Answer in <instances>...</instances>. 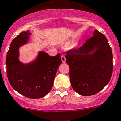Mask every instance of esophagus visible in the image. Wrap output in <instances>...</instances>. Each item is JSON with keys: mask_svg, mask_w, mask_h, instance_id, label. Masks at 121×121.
Returning a JSON list of instances; mask_svg holds the SVG:
<instances>
[{"mask_svg": "<svg viewBox=\"0 0 121 121\" xmlns=\"http://www.w3.org/2000/svg\"><path fill=\"white\" fill-rule=\"evenodd\" d=\"M61 58L62 62H63V63H65V61H66V59H65V57L64 55H61Z\"/></svg>", "mask_w": 121, "mask_h": 121, "instance_id": "34e87169", "label": "esophagus"}]
</instances>
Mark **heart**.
Instances as JSON below:
<instances>
[{"label":"heart","instance_id":"1","mask_svg":"<svg viewBox=\"0 0 121 121\" xmlns=\"http://www.w3.org/2000/svg\"><path fill=\"white\" fill-rule=\"evenodd\" d=\"M69 44H70V43H67V45H69Z\"/></svg>","mask_w":121,"mask_h":121}]
</instances>
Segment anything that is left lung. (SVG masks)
I'll list each match as a JSON object with an SVG mask.
<instances>
[{
	"label": "left lung",
	"mask_w": 121,
	"mask_h": 121,
	"mask_svg": "<svg viewBox=\"0 0 121 121\" xmlns=\"http://www.w3.org/2000/svg\"><path fill=\"white\" fill-rule=\"evenodd\" d=\"M73 89L82 96L95 95L109 82L113 55L107 38L95 30L93 37L80 48L66 52Z\"/></svg>",
	"instance_id": "left-lung-1"
}]
</instances>
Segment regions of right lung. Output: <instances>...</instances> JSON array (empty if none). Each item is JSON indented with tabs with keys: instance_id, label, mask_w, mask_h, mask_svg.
Masks as SVG:
<instances>
[{
	"instance_id": "1",
	"label": "right lung",
	"mask_w": 121,
	"mask_h": 121,
	"mask_svg": "<svg viewBox=\"0 0 121 121\" xmlns=\"http://www.w3.org/2000/svg\"><path fill=\"white\" fill-rule=\"evenodd\" d=\"M29 31L21 32L10 45L6 60V72L10 85L16 91L31 99H38L49 93L61 64L60 54L52 57L39 51L37 58L28 64L19 60V48L26 44Z\"/></svg>"
}]
</instances>
